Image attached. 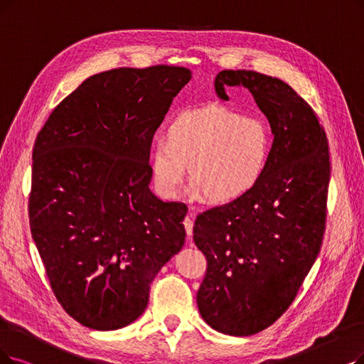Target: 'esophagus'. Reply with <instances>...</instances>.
<instances>
[{
  "label": "esophagus",
  "instance_id": "obj_1",
  "mask_svg": "<svg viewBox=\"0 0 364 364\" xmlns=\"http://www.w3.org/2000/svg\"><path fill=\"white\" fill-rule=\"evenodd\" d=\"M193 216H194V213H193V212H190V213H188V215L185 216V220H183V225H185V230H186V235H188V237H191V236H193V227H194V220H193Z\"/></svg>",
  "mask_w": 364,
  "mask_h": 364
}]
</instances>
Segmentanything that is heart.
<instances>
[{
	"label": "heart",
	"mask_w": 364,
	"mask_h": 364,
	"mask_svg": "<svg viewBox=\"0 0 364 364\" xmlns=\"http://www.w3.org/2000/svg\"><path fill=\"white\" fill-rule=\"evenodd\" d=\"M273 149L270 125L220 105L183 110L173 118L166 140L155 143L152 179L156 193L176 197L186 167L194 196L230 205L252 193L263 179Z\"/></svg>",
	"instance_id": "1"
}]
</instances>
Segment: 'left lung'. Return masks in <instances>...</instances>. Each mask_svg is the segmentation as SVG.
Masks as SVG:
<instances>
[{
  "mask_svg": "<svg viewBox=\"0 0 364 364\" xmlns=\"http://www.w3.org/2000/svg\"><path fill=\"white\" fill-rule=\"evenodd\" d=\"M250 90L273 132L263 179L239 201L197 216L194 242L208 269L198 311L215 330L251 336L291 304L323 245L330 156L324 127L288 83L252 70H223L216 94Z\"/></svg>",
  "mask_w": 364,
  "mask_h": 364,
  "instance_id": "8db88e82",
  "label": "left lung"
}]
</instances>
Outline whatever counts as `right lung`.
<instances>
[{"instance_id": "right-lung-1", "label": "right lung", "mask_w": 364, "mask_h": 364, "mask_svg": "<svg viewBox=\"0 0 364 364\" xmlns=\"http://www.w3.org/2000/svg\"><path fill=\"white\" fill-rule=\"evenodd\" d=\"M185 67L114 68L86 79L37 134L31 235L56 300L94 330L132 324L185 242V203L156 198L149 151Z\"/></svg>"}]
</instances>
